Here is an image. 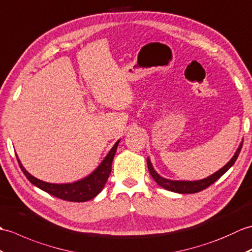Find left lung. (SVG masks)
<instances>
[{
	"label": "left lung",
	"instance_id": "8db88e82",
	"mask_svg": "<svg viewBox=\"0 0 252 252\" xmlns=\"http://www.w3.org/2000/svg\"><path fill=\"white\" fill-rule=\"evenodd\" d=\"M243 147V140L239 143L238 148L236 150V152L234 153L233 158L227 161V163L222 167L221 169L216 171L215 173H212L211 176L207 177L205 179H202V180H195V181H188V180H171V179H167L161 177L158 175V171L154 169V167L151 163L150 158H147V163H148V168L151 173V176L154 179V181L158 184L159 187H161L165 189H168L170 192H175L179 194H193V193H197L203 191L206 188L210 187L212 183H215L218 179L222 177L224 173L231 168V167L235 164V161L238 158L240 150H242Z\"/></svg>",
	"mask_w": 252,
	"mask_h": 252
}]
</instances>
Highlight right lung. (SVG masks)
<instances>
[{
	"label": "right lung",
	"instance_id": "1",
	"mask_svg": "<svg viewBox=\"0 0 252 252\" xmlns=\"http://www.w3.org/2000/svg\"><path fill=\"white\" fill-rule=\"evenodd\" d=\"M120 141L121 140H117L115 142V144L109 151V153L105 155V158L102 159L101 163L99 164V166L91 173V175L81 179L79 181L72 183L58 184L42 181L40 179L33 177L31 173L28 172L25 167L22 166L18 156H16L17 159H18V163L22 172L25 173L28 180H29L33 186H35L36 188L41 189L42 191L53 195V196L57 198L68 200V202L82 203L93 199L102 191V189L104 188L105 183H107V180L111 173L112 161H113L117 145H119Z\"/></svg>",
	"mask_w": 252,
	"mask_h": 252
}]
</instances>
